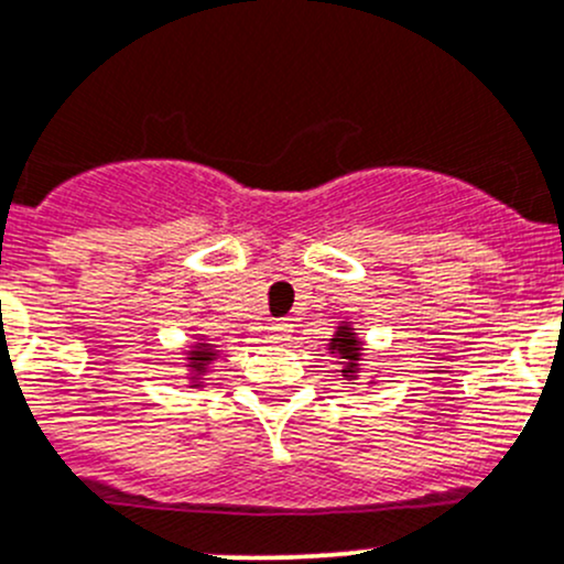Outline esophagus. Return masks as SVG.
Segmentation results:
<instances>
[{
	"mask_svg": "<svg viewBox=\"0 0 564 564\" xmlns=\"http://www.w3.org/2000/svg\"><path fill=\"white\" fill-rule=\"evenodd\" d=\"M270 340L272 343H286L292 340V332H294V324L289 322V318H275V322L270 324Z\"/></svg>",
	"mask_w": 564,
	"mask_h": 564,
	"instance_id": "1",
	"label": "esophagus"
}]
</instances>
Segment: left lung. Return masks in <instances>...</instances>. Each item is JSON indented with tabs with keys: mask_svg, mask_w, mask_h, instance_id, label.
<instances>
[{
	"mask_svg": "<svg viewBox=\"0 0 564 564\" xmlns=\"http://www.w3.org/2000/svg\"><path fill=\"white\" fill-rule=\"evenodd\" d=\"M327 351L335 354L337 365H340V376L343 381H357L361 367H365V340L359 337V332L354 329L351 322H340L337 324L335 335L329 337Z\"/></svg>",
	"mask_w": 564,
	"mask_h": 564,
	"instance_id": "left-lung-1",
	"label": "left lung"
}]
</instances>
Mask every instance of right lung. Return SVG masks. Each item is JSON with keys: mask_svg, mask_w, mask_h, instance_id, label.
I'll list each match as a JSON object with an SVG mask.
<instances>
[{"mask_svg": "<svg viewBox=\"0 0 564 564\" xmlns=\"http://www.w3.org/2000/svg\"><path fill=\"white\" fill-rule=\"evenodd\" d=\"M186 354V376H188V387L192 389H203L205 387V376L210 372V365L218 359V346L216 343L207 340V335H197L194 343L188 346Z\"/></svg>", "mask_w": 564, "mask_h": 564, "instance_id": "obj_1", "label": "right lung"}]
</instances>
